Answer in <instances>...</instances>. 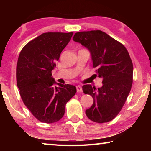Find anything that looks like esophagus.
<instances>
[{"label":"esophagus","instance_id":"obj_1","mask_svg":"<svg viewBox=\"0 0 151 151\" xmlns=\"http://www.w3.org/2000/svg\"><path fill=\"white\" fill-rule=\"evenodd\" d=\"M76 91H77L78 93H81V92L83 91V89H82L81 86H76Z\"/></svg>","mask_w":151,"mask_h":151}]
</instances>
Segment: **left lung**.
<instances>
[{
  "instance_id": "8db88e82",
  "label": "left lung",
  "mask_w": 151,
  "mask_h": 151,
  "mask_svg": "<svg viewBox=\"0 0 151 151\" xmlns=\"http://www.w3.org/2000/svg\"><path fill=\"white\" fill-rule=\"evenodd\" d=\"M73 39L90 51L96 76L103 78V86L97 89L91 85L83 86L84 93L94 101L86 110V116L98 123L111 121L121 111L132 87L133 65L129 52L101 30L76 32Z\"/></svg>"
}]
</instances>
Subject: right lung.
Masks as SVG:
<instances>
[{
  "label": "right lung",
  "instance_id": "obj_1",
  "mask_svg": "<svg viewBox=\"0 0 151 151\" xmlns=\"http://www.w3.org/2000/svg\"><path fill=\"white\" fill-rule=\"evenodd\" d=\"M73 35L42 33L24 46L18 58L17 83L20 96L33 116L45 123L62 119L66 103L76 92L75 86L55 82L51 73Z\"/></svg>",
  "mask_w": 151,
  "mask_h": 151
}]
</instances>
